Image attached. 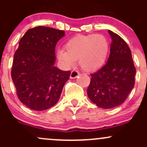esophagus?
Returning a JSON list of instances; mask_svg holds the SVG:
<instances>
[{"mask_svg":"<svg viewBox=\"0 0 147 147\" xmlns=\"http://www.w3.org/2000/svg\"><path fill=\"white\" fill-rule=\"evenodd\" d=\"M79 75H80V73L78 72V71L72 70V72H71V74H70V78L71 79H75V78H76Z\"/></svg>","mask_w":147,"mask_h":147,"instance_id":"1","label":"esophagus"}]
</instances>
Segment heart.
Segmentation results:
<instances>
[{"mask_svg":"<svg viewBox=\"0 0 147 147\" xmlns=\"http://www.w3.org/2000/svg\"><path fill=\"white\" fill-rule=\"evenodd\" d=\"M65 49H59L57 57L66 68L75 66L76 60L83 69L94 71L104 65L107 59L109 43L101 34L78 35L68 40Z\"/></svg>","mask_w":147,"mask_h":147,"instance_id":"1","label":"heart"}]
</instances>
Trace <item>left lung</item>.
<instances>
[{
    "mask_svg": "<svg viewBox=\"0 0 147 147\" xmlns=\"http://www.w3.org/2000/svg\"><path fill=\"white\" fill-rule=\"evenodd\" d=\"M112 38L107 63L92 74L87 96L99 107L111 109L126 100L134 86L136 69L131 50L117 34L108 30Z\"/></svg>",
    "mask_w": 147,
    "mask_h": 147,
    "instance_id": "obj_1",
    "label": "left lung"
}]
</instances>
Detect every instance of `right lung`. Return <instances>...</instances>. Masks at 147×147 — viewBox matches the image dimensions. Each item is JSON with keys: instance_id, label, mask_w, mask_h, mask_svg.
<instances>
[{"instance_id": "1", "label": "right lung", "mask_w": 147, "mask_h": 147, "mask_svg": "<svg viewBox=\"0 0 147 147\" xmlns=\"http://www.w3.org/2000/svg\"><path fill=\"white\" fill-rule=\"evenodd\" d=\"M65 31L38 26L29 29L14 55L11 77L20 101L30 109L43 111L60 99L70 72L55 66V46Z\"/></svg>"}]
</instances>
